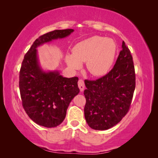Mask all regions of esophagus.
Here are the masks:
<instances>
[{
	"mask_svg": "<svg viewBox=\"0 0 158 158\" xmlns=\"http://www.w3.org/2000/svg\"><path fill=\"white\" fill-rule=\"evenodd\" d=\"M78 86H79V88L80 91H81V92H83V90H84L85 83H84V81H83V80H82V79H79V80Z\"/></svg>",
	"mask_w": 158,
	"mask_h": 158,
	"instance_id": "1",
	"label": "esophagus"
}]
</instances>
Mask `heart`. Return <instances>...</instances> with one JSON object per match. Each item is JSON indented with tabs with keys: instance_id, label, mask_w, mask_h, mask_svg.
<instances>
[{
	"instance_id": "1",
	"label": "heart",
	"mask_w": 158,
	"mask_h": 158,
	"mask_svg": "<svg viewBox=\"0 0 158 158\" xmlns=\"http://www.w3.org/2000/svg\"><path fill=\"white\" fill-rule=\"evenodd\" d=\"M117 49V43L113 39L93 36L74 46L73 54L67 53L65 61L74 70L86 62L87 69L92 75L101 76L111 68Z\"/></svg>"
}]
</instances>
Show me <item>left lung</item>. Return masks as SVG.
Instances as JSON below:
<instances>
[{"instance_id": "1", "label": "left lung", "mask_w": 158, "mask_h": 158, "mask_svg": "<svg viewBox=\"0 0 158 158\" xmlns=\"http://www.w3.org/2000/svg\"><path fill=\"white\" fill-rule=\"evenodd\" d=\"M113 69L96 81H85V118L94 130H105L126 115L135 89L132 57L124 41Z\"/></svg>"}]
</instances>
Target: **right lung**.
Masks as SVG:
<instances>
[{
  "instance_id": "add662e5",
  "label": "right lung",
  "mask_w": 158,
  "mask_h": 158,
  "mask_svg": "<svg viewBox=\"0 0 158 158\" xmlns=\"http://www.w3.org/2000/svg\"><path fill=\"white\" fill-rule=\"evenodd\" d=\"M73 32V29L56 30L39 36L23 58L19 81L22 105L30 118L40 126L54 127L62 123L69 104L79 89L78 77L66 78L58 70H43L36 48L65 38Z\"/></svg>"
}]
</instances>
